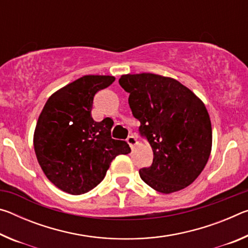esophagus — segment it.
Wrapping results in <instances>:
<instances>
[{
  "label": "esophagus",
  "mask_w": 248,
  "mask_h": 248,
  "mask_svg": "<svg viewBox=\"0 0 248 248\" xmlns=\"http://www.w3.org/2000/svg\"><path fill=\"white\" fill-rule=\"evenodd\" d=\"M127 142H128V144L130 145V148H131V149H133V148H134V145H136V144L138 143L137 139H136V138H134L133 136H130V137H128Z\"/></svg>",
  "instance_id": "esophagus-1"
}]
</instances>
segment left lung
<instances>
[{
    "label": "left lung",
    "instance_id": "obj_1",
    "mask_svg": "<svg viewBox=\"0 0 248 248\" xmlns=\"http://www.w3.org/2000/svg\"><path fill=\"white\" fill-rule=\"evenodd\" d=\"M139 132L153 151L141 179L162 194L184 189L207 164L212 146L211 121L204 104L174 78L152 73L121 75Z\"/></svg>",
    "mask_w": 248,
    "mask_h": 248
}]
</instances>
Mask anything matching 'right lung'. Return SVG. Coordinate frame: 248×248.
<instances>
[{
    "label": "right lung",
    "instance_id": "right-lung-1",
    "mask_svg": "<svg viewBox=\"0 0 248 248\" xmlns=\"http://www.w3.org/2000/svg\"><path fill=\"white\" fill-rule=\"evenodd\" d=\"M114 81L109 75H84L50 96L37 121L33 148L39 165L68 194L92 190L117 155L131 152L127 142L111 138L110 118H92L95 94Z\"/></svg>",
    "mask_w": 248,
    "mask_h": 248
}]
</instances>
